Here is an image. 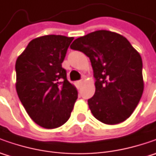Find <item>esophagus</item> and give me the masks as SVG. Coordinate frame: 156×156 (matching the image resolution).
Masks as SVG:
<instances>
[{
	"instance_id": "obj_1",
	"label": "esophagus",
	"mask_w": 156,
	"mask_h": 156,
	"mask_svg": "<svg viewBox=\"0 0 156 156\" xmlns=\"http://www.w3.org/2000/svg\"><path fill=\"white\" fill-rule=\"evenodd\" d=\"M81 84H82V81H81H81H78L77 82H76V85H77V87H78V88L81 87Z\"/></svg>"
}]
</instances>
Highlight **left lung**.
<instances>
[{
    "mask_svg": "<svg viewBox=\"0 0 156 156\" xmlns=\"http://www.w3.org/2000/svg\"><path fill=\"white\" fill-rule=\"evenodd\" d=\"M70 48L84 53L91 62L95 93L87 104L94 116L109 125L127 120L143 93L140 54L124 36L108 30L79 37Z\"/></svg>",
    "mask_w": 156,
    "mask_h": 156,
    "instance_id": "8db88e82",
    "label": "left lung"
}]
</instances>
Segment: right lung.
Segmentation results:
<instances>
[{
    "label": "right lung",
    "instance_id": "1",
    "mask_svg": "<svg viewBox=\"0 0 156 156\" xmlns=\"http://www.w3.org/2000/svg\"><path fill=\"white\" fill-rule=\"evenodd\" d=\"M73 37L44 35L32 40L15 63L16 91L30 118L45 129L61 127L78 97L62 67Z\"/></svg>",
    "mask_w": 156,
    "mask_h": 156
}]
</instances>
